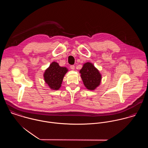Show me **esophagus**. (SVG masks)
<instances>
[{"label": "esophagus", "instance_id": "34e87169", "mask_svg": "<svg viewBox=\"0 0 148 148\" xmlns=\"http://www.w3.org/2000/svg\"><path fill=\"white\" fill-rule=\"evenodd\" d=\"M70 68H71L72 70H74V69H75V65H71V66H70Z\"/></svg>", "mask_w": 148, "mask_h": 148}]
</instances>
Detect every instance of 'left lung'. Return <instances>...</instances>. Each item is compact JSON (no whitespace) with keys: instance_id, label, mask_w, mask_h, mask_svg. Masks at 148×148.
Wrapping results in <instances>:
<instances>
[{"instance_id":"left-lung-1","label":"left lung","mask_w":148,"mask_h":148,"mask_svg":"<svg viewBox=\"0 0 148 148\" xmlns=\"http://www.w3.org/2000/svg\"><path fill=\"white\" fill-rule=\"evenodd\" d=\"M80 73L86 89L93 90L100 84L101 75L93 64L89 62L85 63Z\"/></svg>"}]
</instances>
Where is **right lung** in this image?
<instances>
[{
    "label": "right lung",
    "mask_w": 148,
    "mask_h": 148,
    "mask_svg": "<svg viewBox=\"0 0 148 148\" xmlns=\"http://www.w3.org/2000/svg\"><path fill=\"white\" fill-rule=\"evenodd\" d=\"M68 72L66 67H62L56 62H52L45 70L44 79L51 89L58 90L62 86L64 76Z\"/></svg>",
    "instance_id": "right-lung-1"
}]
</instances>
